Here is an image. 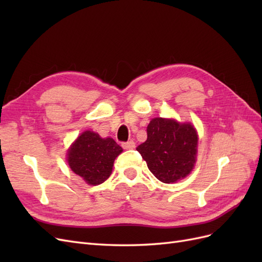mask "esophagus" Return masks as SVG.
I'll return each instance as SVG.
<instances>
[{
    "instance_id": "34e87169",
    "label": "esophagus",
    "mask_w": 262,
    "mask_h": 262,
    "mask_svg": "<svg viewBox=\"0 0 262 262\" xmlns=\"http://www.w3.org/2000/svg\"><path fill=\"white\" fill-rule=\"evenodd\" d=\"M122 147L124 149H132L136 147V143L133 141H128V142H123L122 143Z\"/></svg>"
}]
</instances>
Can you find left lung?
I'll return each mask as SVG.
<instances>
[{
    "label": "left lung",
    "instance_id": "obj_1",
    "mask_svg": "<svg viewBox=\"0 0 262 262\" xmlns=\"http://www.w3.org/2000/svg\"><path fill=\"white\" fill-rule=\"evenodd\" d=\"M147 139L137 147L150 172L164 184L187 177L196 158L198 134L191 123L154 118L147 125Z\"/></svg>",
    "mask_w": 262,
    "mask_h": 262
}]
</instances>
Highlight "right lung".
<instances>
[{
  "instance_id": "add662e5",
  "label": "right lung",
  "mask_w": 262,
  "mask_h": 262,
  "mask_svg": "<svg viewBox=\"0 0 262 262\" xmlns=\"http://www.w3.org/2000/svg\"><path fill=\"white\" fill-rule=\"evenodd\" d=\"M122 147L112 138L102 139L98 133L85 131L68 150V163L76 175L89 185H100L113 171L116 157Z\"/></svg>"
}]
</instances>
